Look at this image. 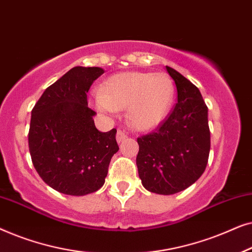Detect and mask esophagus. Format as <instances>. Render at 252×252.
Segmentation results:
<instances>
[{"label": "esophagus", "instance_id": "1", "mask_svg": "<svg viewBox=\"0 0 252 252\" xmlns=\"http://www.w3.org/2000/svg\"><path fill=\"white\" fill-rule=\"evenodd\" d=\"M127 137V134L125 130L123 129H118V132H117V135H116V139H117V142L118 143H122L124 140H125Z\"/></svg>", "mask_w": 252, "mask_h": 252}]
</instances>
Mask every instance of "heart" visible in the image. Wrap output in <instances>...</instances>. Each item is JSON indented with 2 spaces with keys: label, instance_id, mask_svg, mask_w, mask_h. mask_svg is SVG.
Masks as SVG:
<instances>
[{
  "label": "heart",
  "instance_id": "heart-1",
  "mask_svg": "<svg viewBox=\"0 0 252 252\" xmlns=\"http://www.w3.org/2000/svg\"><path fill=\"white\" fill-rule=\"evenodd\" d=\"M175 97V86L165 73L124 72L104 82L92 94L98 111L116 115L127 108V120L135 129L151 130L164 122Z\"/></svg>",
  "mask_w": 252,
  "mask_h": 252
}]
</instances>
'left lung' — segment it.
Wrapping results in <instances>:
<instances>
[{"instance_id": "obj_1", "label": "left lung", "mask_w": 252, "mask_h": 252, "mask_svg": "<svg viewBox=\"0 0 252 252\" xmlns=\"http://www.w3.org/2000/svg\"><path fill=\"white\" fill-rule=\"evenodd\" d=\"M178 103L156 132L137 137L136 165L143 187L159 195L185 190L205 171L210 153L208 106L199 89L166 66Z\"/></svg>"}]
</instances>
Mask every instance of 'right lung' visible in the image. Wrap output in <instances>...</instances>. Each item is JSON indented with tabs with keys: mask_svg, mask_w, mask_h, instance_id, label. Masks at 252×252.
Listing matches in <instances>:
<instances>
[{
	"mask_svg": "<svg viewBox=\"0 0 252 252\" xmlns=\"http://www.w3.org/2000/svg\"><path fill=\"white\" fill-rule=\"evenodd\" d=\"M104 73L75 66L43 92L32 110L29 148L41 179L65 195L84 196L104 185L110 160L119 150L117 129L102 133L87 93Z\"/></svg>",
	"mask_w": 252,
	"mask_h": 252,
	"instance_id": "obj_1",
	"label": "right lung"
}]
</instances>
